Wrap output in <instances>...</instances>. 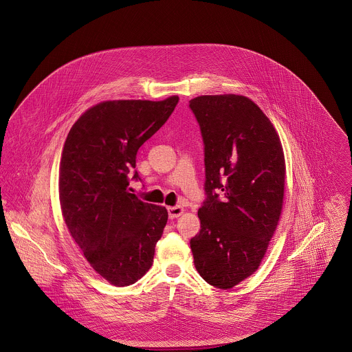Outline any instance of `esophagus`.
Segmentation results:
<instances>
[{
  "label": "esophagus",
  "instance_id": "1",
  "mask_svg": "<svg viewBox=\"0 0 352 352\" xmlns=\"http://www.w3.org/2000/svg\"><path fill=\"white\" fill-rule=\"evenodd\" d=\"M183 212H184V208H183L182 206H173V207H168V214H169V218H170V219L180 217Z\"/></svg>",
  "mask_w": 352,
  "mask_h": 352
}]
</instances>
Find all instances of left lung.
Returning <instances> with one entry per match:
<instances>
[{"mask_svg": "<svg viewBox=\"0 0 352 352\" xmlns=\"http://www.w3.org/2000/svg\"><path fill=\"white\" fill-rule=\"evenodd\" d=\"M190 107L204 142L207 194L191 251L201 278L228 290L258 268L278 228L285 154L274 124L251 99L204 95Z\"/></svg>", "mask_w": 352, "mask_h": 352, "instance_id": "1", "label": "left lung"}]
</instances>
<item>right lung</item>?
I'll list each match as a JSON object with an SVG mask.
<instances>
[{"mask_svg": "<svg viewBox=\"0 0 352 352\" xmlns=\"http://www.w3.org/2000/svg\"><path fill=\"white\" fill-rule=\"evenodd\" d=\"M177 101H101L77 119L65 141L59 164L63 221L91 267L113 286L133 285L151 270L166 225L165 207L138 199L127 187L137 151Z\"/></svg>", "mask_w": 352, "mask_h": 352, "instance_id": "1", "label": "right lung"}]
</instances>
